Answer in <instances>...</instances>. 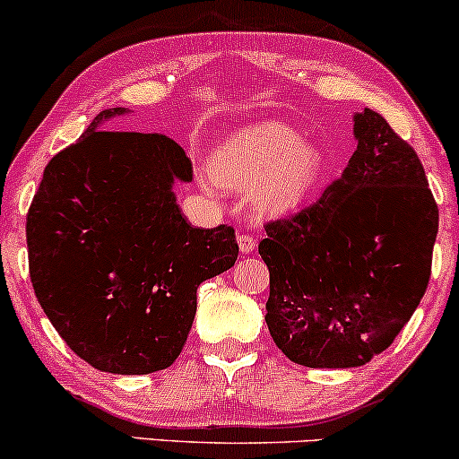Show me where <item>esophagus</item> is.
<instances>
[{"label": "esophagus", "mask_w": 459, "mask_h": 459, "mask_svg": "<svg viewBox=\"0 0 459 459\" xmlns=\"http://www.w3.org/2000/svg\"><path fill=\"white\" fill-rule=\"evenodd\" d=\"M238 249H240V254H245V255L254 254V251H255V238H251V236H247V234L238 236Z\"/></svg>", "instance_id": "34e87169"}]
</instances>
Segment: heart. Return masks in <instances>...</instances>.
Returning <instances> with one entry per match:
<instances>
[{"label": "heart", "instance_id": "obj_1", "mask_svg": "<svg viewBox=\"0 0 459 459\" xmlns=\"http://www.w3.org/2000/svg\"><path fill=\"white\" fill-rule=\"evenodd\" d=\"M323 173L325 158L318 145L303 141L292 126L264 121L230 134L214 149L202 184L210 195L249 188L255 210L281 214L306 204Z\"/></svg>", "mask_w": 459, "mask_h": 459}]
</instances>
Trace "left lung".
Returning a JSON list of instances; mask_svg holds the SVG:
<instances>
[{
    "mask_svg": "<svg viewBox=\"0 0 459 459\" xmlns=\"http://www.w3.org/2000/svg\"><path fill=\"white\" fill-rule=\"evenodd\" d=\"M358 141L310 208L266 225V325L288 359L355 368L393 344L431 273L437 205L425 169L379 112H353Z\"/></svg>",
    "mask_w": 459,
    "mask_h": 459,
    "instance_id": "1",
    "label": "left lung"
}]
</instances>
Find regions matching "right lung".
Wrapping results in <instances>:
<instances>
[{
  "instance_id": "1",
  "label": "right lung",
  "mask_w": 459,
  "mask_h": 459,
  "mask_svg": "<svg viewBox=\"0 0 459 459\" xmlns=\"http://www.w3.org/2000/svg\"><path fill=\"white\" fill-rule=\"evenodd\" d=\"M130 108L100 112L45 167L28 212L30 277L51 325L92 368L147 375L182 353L197 288L231 269L234 230H197L175 184L186 152L162 134L104 132Z\"/></svg>"
}]
</instances>
